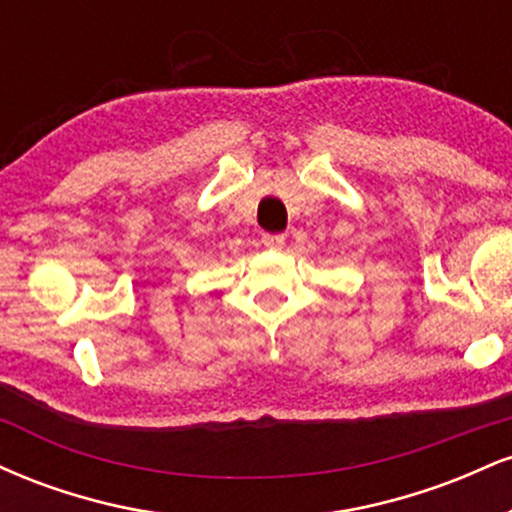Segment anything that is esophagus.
<instances>
[{"label":"esophagus","mask_w":512,"mask_h":512,"mask_svg":"<svg viewBox=\"0 0 512 512\" xmlns=\"http://www.w3.org/2000/svg\"><path fill=\"white\" fill-rule=\"evenodd\" d=\"M262 245L264 248H272V250H281L286 245V238L281 233H264L262 236Z\"/></svg>","instance_id":"34e87169"}]
</instances>
